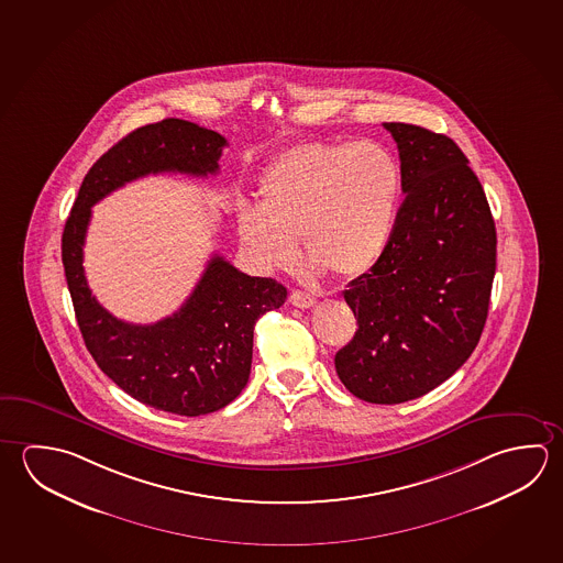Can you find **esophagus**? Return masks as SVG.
<instances>
[{
  "instance_id": "esophagus-1",
  "label": "esophagus",
  "mask_w": 563,
  "mask_h": 563,
  "mask_svg": "<svg viewBox=\"0 0 563 563\" xmlns=\"http://www.w3.org/2000/svg\"><path fill=\"white\" fill-rule=\"evenodd\" d=\"M290 302L296 306V308H310V306L316 305L314 296L308 295V292H302V290H292L290 292Z\"/></svg>"
}]
</instances>
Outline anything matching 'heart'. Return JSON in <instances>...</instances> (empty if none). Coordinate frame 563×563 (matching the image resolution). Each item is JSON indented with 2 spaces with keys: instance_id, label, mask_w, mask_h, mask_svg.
Instances as JSON below:
<instances>
[{
  "instance_id": "heart-1",
  "label": "heart",
  "mask_w": 563,
  "mask_h": 563,
  "mask_svg": "<svg viewBox=\"0 0 563 563\" xmlns=\"http://www.w3.org/2000/svg\"><path fill=\"white\" fill-rule=\"evenodd\" d=\"M399 191V164L377 142L298 144L263 172L258 208H239V238L263 271L290 267L300 238L314 271L357 277L387 247Z\"/></svg>"
}]
</instances>
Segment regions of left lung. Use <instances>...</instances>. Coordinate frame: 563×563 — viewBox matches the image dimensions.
<instances>
[{"instance_id": "1", "label": "left lung", "mask_w": 563, "mask_h": 563, "mask_svg": "<svg viewBox=\"0 0 563 563\" xmlns=\"http://www.w3.org/2000/svg\"><path fill=\"white\" fill-rule=\"evenodd\" d=\"M384 126L397 142L405 199L382 257L344 290L357 330L334 364L350 394L394 405L429 394L473 354L490 305L496 229L453 140Z\"/></svg>"}]
</instances>
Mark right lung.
<instances>
[{
	"label": "right lung",
	"mask_w": 563,
	"mask_h": 563,
	"mask_svg": "<svg viewBox=\"0 0 563 563\" xmlns=\"http://www.w3.org/2000/svg\"><path fill=\"white\" fill-rule=\"evenodd\" d=\"M225 146L221 134L188 120L166 119L130 132L89 169L63 231V267L90 355L140 404L184 417L213 413L243 391L255 322L285 305V286L249 277L216 255L178 312L156 324H129L90 292L82 245L90 208L110 191L148 174L216 176Z\"/></svg>",
	"instance_id": "obj_1"
}]
</instances>
